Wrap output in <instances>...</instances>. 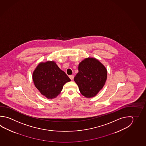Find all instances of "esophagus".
Masks as SVG:
<instances>
[{
    "label": "esophagus",
    "instance_id": "34e87169",
    "mask_svg": "<svg viewBox=\"0 0 146 146\" xmlns=\"http://www.w3.org/2000/svg\"><path fill=\"white\" fill-rule=\"evenodd\" d=\"M69 78L70 79L72 80L74 79V75H70L69 76Z\"/></svg>",
    "mask_w": 146,
    "mask_h": 146
}]
</instances>
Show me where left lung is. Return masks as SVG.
I'll use <instances>...</instances> for the list:
<instances>
[{
    "label": "left lung",
    "instance_id": "left-lung-1",
    "mask_svg": "<svg viewBox=\"0 0 146 146\" xmlns=\"http://www.w3.org/2000/svg\"><path fill=\"white\" fill-rule=\"evenodd\" d=\"M78 70L74 81L80 93L86 98L95 96L106 82V68L96 58H88L80 63Z\"/></svg>",
    "mask_w": 146,
    "mask_h": 146
}]
</instances>
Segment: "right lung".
Here are the masks:
<instances>
[{"label": "right lung", "instance_id": "obj_1", "mask_svg": "<svg viewBox=\"0 0 146 146\" xmlns=\"http://www.w3.org/2000/svg\"><path fill=\"white\" fill-rule=\"evenodd\" d=\"M32 79L37 90L48 99L56 98L63 85L71 81L54 61L40 63L33 72Z\"/></svg>", "mask_w": 146, "mask_h": 146}]
</instances>
